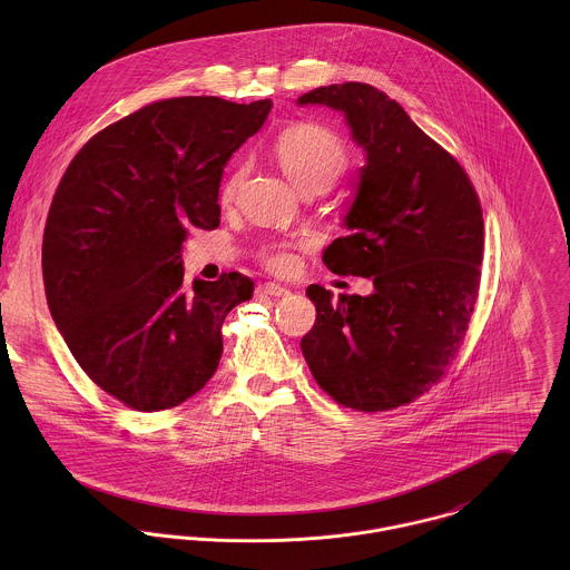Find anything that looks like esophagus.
<instances>
[{
    "label": "esophagus",
    "mask_w": 570,
    "mask_h": 570,
    "mask_svg": "<svg viewBox=\"0 0 570 570\" xmlns=\"http://www.w3.org/2000/svg\"><path fill=\"white\" fill-rule=\"evenodd\" d=\"M256 292H258L261 296H272V298H281V296H287V294H289L287 287L276 285V283H263V285H258Z\"/></svg>",
    "instance_id": "obj_1"
}]
</instances>
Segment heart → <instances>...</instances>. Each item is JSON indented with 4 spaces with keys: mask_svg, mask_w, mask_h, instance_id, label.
I'll return each mask as SVG.
<instances>
[{
    "mask_svg": "<svg viewBox=\"0 0 570 570\" xmlns=\"http://www.w3.org/2000/svg\"><path fill=\"white\" fill-rule=\"evenodd\" d=\"M274 158L301 193L325 190L348 164V154L340 136L316 122H298L285 129L274 142ZM242 179L244 166L228 177L224 186L226 199L235 195ZM265 263L276 272H289L296 258L287 247H274L265 254Z\"/></svg>",
    "mask_w": 570,
    "mask_h": 570,
    "instance_id": "1",
    "label": "heart"
}]
</instances>
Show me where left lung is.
Masks as SVG:
<instances>
[{"label":"left lung","mask_w":570,"mask_h":570,"mask_svg":"<svg viewBox=\"0 0 570 570\" xmlns=\"http://www.w3.org/2000/svg\"><path fill=\"white\" fill-rule=\"evenodd\" d=\"M298 105L344 114L366 154L346 235L323 261L375 287L333 301L309 285L316 323L301 342L303 355L337 404L362 412L404 406L443 377L470 325L485 242L479 195L463 166L377 87H318Z\"/></svg>","instance_id":"1"}]
</instances>
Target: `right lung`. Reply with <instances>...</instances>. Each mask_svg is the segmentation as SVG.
<instances>
[{"label": "right lung", "instance_id": "obj_1", "mask_svg": "<svg viewBox=\"0 0 570 570\" xmlns=\"http://www.w3.org/2000/svg\"><path fill=\"white\" fill-rule=\"evenodd\" d=\"M272 100L151 102L98 131L68 166L43 233L55 325L105 393L140 412L179 406L215 375L222 325L249 301L239 274L184 283L188 228L219 226V184Z\"/></svg>", "mask_w": 570, "mask_h": 570}]
</instances>
